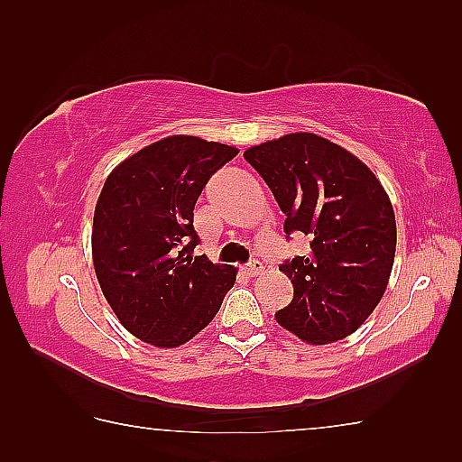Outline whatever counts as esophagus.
<instances>
[{"label":"esophagus","mask_w":462,"mask_h":462,"mask_svg":"<svg viewBox=\"0 0 462 462\" xmlns=\"http://www.w3.org/2000/svg\"><path fill=\"white\" fill-rule=\"evenodd\" d=\"M263 270V263L260 262V260H252L250 263H246V266H244V272L248 273V276H258V273Z\"/></svg>","instance_id":"esophagus-1"}]
</instances>
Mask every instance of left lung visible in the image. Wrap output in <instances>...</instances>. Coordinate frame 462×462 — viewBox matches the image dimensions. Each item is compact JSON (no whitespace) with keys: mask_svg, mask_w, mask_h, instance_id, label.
I'll return each instance as SVG.
<instances>
[{"mask_svg":"<svg viewBox=\"0 0 462 462\" xmlns=\"http://www.w3.org/2000/svg\"><path fill=\"white\" fill-rule=\"evenodd\" d=\"M286 214L283 232L310 238L308 256L280 263L293 283L276 321L321 346L351 336L385 293L397 228L387 192L339 144L291 133L244 152Z\"/></svg>","mask_w":462,"mask_h":462,"instance_id":"1","label":"left lung"}]
</instances>
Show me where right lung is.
<instances>
[{
	"label": "right lung",
	"mask_w": 462,
	"mask_h": 462,
	"mask_svg": "<svg viewBox=\"0 0 462 462\" xmlns=\"http://www.w3.org/2000/svg\"><path fill=\"white\" fill-rule=\"evenodd\" d=\"M238 151L174 134L123 161L106 179L93 218V262L123 328L156 347L192 339L218 313L236 268L192 256L200 244L194 204Z\"/></svg>",
	"instance_id": "1"
}]
</instances>
